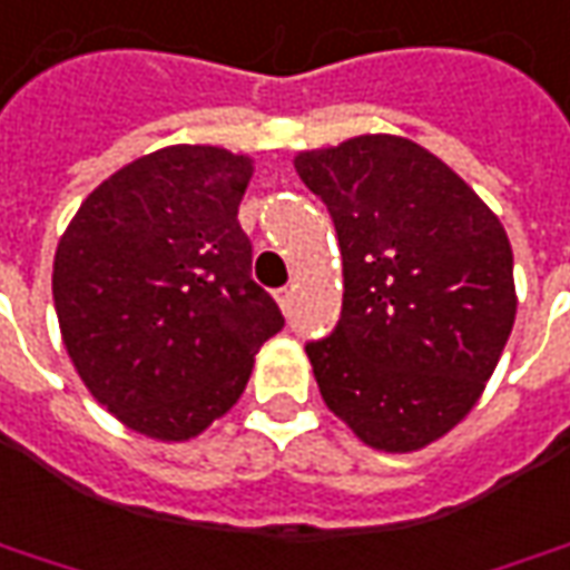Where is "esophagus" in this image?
Wrapping results in <instances>:
<instances>
[{"mask_svg": "<svg viewBox=\"0 0 570 570\" xmlns=\"http://www.w3.org/2000/svg\"><path fill=\"white\" fill-rule=\"evenodd\" d=\"M277 302H281V308H284V312H289V308H293V286L277 289Z\"/></svg>", "mask_w": 570, "mask_h": 570, "instance_id": "obj_1", "label": "esophagus"}]
</instances>
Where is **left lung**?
<instances>
[{"label":"left lung","instance_id":"obj_1","mask_svg":"<svg viewBox=\"0 0 570 570\" xmlns=\"http://www.w3.org/2000/svg\"><path fill=\"white\" fill-rule=\"evenodd\" d=\"M343 253V312L305 352L327 409L367 446L412 452L462 421L514 324L512 246L436 155L355 137L296 158Z\"/></svg>","mask_w":570,"mask_h":570}]
</instances>
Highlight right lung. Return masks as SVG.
I'll list each match as a JSON object with an SVG mask.
<instances>
[{"instance_id": "add662e5", "label": "right lung", "mask_w": 570, "mask_h": 570, "mask_svg": "<svg viewBox=\"0 0 570 570\" xmlns=\"http://www.w3.org/2000/svg\"><path fill=\"white\" fill-rule=\"evenodd\" d=\"M249 177L246 155L158 149L92 189L58 243L65 350L92 396L146 436L203 433L284 327L236 218Z\"/></svg>"}]
</instances>
